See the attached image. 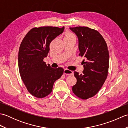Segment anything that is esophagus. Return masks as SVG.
<instances>
[{
  "label": "esophagus",
  "mask_w": 128,
  "mask_h": 128,
  "mask_svg": "<svg viewBox=\"0 0 128 128\" xmlns=\"http://www.w3.org/2000/svg\"><path fill=\"white\" fill-rule=\"evenodd\" d=\"M64 74L66 75H72L73 74H73L72 71V70H70L69 69H66L64 70Z\"/></svg>",
  "instance_id": "obj_1"
}]
</instances>
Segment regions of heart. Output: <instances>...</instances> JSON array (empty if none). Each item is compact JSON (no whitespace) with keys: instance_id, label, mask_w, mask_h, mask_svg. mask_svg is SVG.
<instances>
[{"instance_id":"heart-1","label":"heart","mask_w":128,"mask_h":128,"mask_svg":"<svg viewBox=\"0 0 128 128\" xmlns=\"http://www.w3.org/2000/svg\"><path fill=\"white\" fill-rule=\"evenodd\" d=\"M75 38V35L72 33V32H66V33L64 35V38Z\"/></svg>"}]
</instances>
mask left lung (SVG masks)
Returning a JSON list of instances; mask_svg holds the SVG:
<instances>
[{"instance_id":"1","label":"left lung","mask_w":128,"mask_h":128,"mask_svg":"<svg viewBox=\"0 0 128 128\" xmlns=\"http://www.w3.org/2000/svg\"><path fill=\"white\" fill-rule=\"evenodd\" d=\"M78 39L79 56L85 59L83 74L74 72L77 82L72 90L76 96L87 100L95 96L107 78L109 68V52L107 43L99 32L88 27L70 28Z\"/></svg>"}]
</instances>
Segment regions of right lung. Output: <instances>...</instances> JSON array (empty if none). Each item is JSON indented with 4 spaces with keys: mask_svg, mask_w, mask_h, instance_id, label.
I'll return each instance as SVG.
<instances>
[{
    "mask_svg": "<svg viewBox=\"0 0 128 128\" xmlns=\"http://www.w3.org/2000/svg\"><path fill=\"white\" fill-rule=\"evenodd\" d=\"M64 30V26L34 28L21 43L18 55L20 76L29 93L38 98L51 93L54 82L64 72L62 68H52L43 61L50 51L51 42Z\"/></svg>",
    "mask_w": 128,
    "mask_h": 128,
    "instance_id": "right-lung-1",
    "label": "right lung"
}]
</instances>
